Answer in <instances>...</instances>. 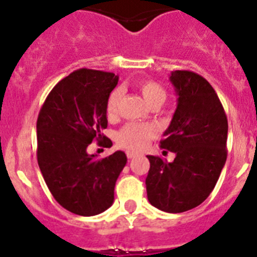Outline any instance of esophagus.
<instances>
[{
	"label": "esophagus",
	"instance_id": "esophagus-1",
	"mask_svg": "<svg viewBox=\"0 0 257 257\" xmlns=\"http://www.w3.org/2000/svg\"><path fill=\"white\" fill-rule=\"evenodd\" d=\"M126 156H127V158H128V160H133V158H135V157L138 156V153H134V152H127Z\"/></svg>",
	"mask_w": 257,
	"mask_h": 257
}]
</instances>
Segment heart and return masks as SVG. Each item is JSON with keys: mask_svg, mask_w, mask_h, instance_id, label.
Instances as JSON below:
<instances>
[{"mask_svg": "<svg viewBox=\"0 0 257 257\" xmlns=\"http://www.w3.org/2000/svg\"><path fill=\"white\" fill-rule=\"evenodd\" d=\"M145 101L151 106L161 105L166 100V88L156 79L145 78L140 79L136 83ZM121 100V91L113 90L109 94L105 104V113L108 118H114L118 113V105ZM154 136V128L144 123H127L117 133V143L122 148L130 151H142L149 144Z\"/></svg>", "mask_w": 257, "mask_h": 257, "instance_id": "1", "label": "heart"}]
</instances>
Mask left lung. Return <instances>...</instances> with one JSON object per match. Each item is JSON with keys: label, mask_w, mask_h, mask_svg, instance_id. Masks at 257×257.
Here are the masks:
<instances>
[{"label": "left lung", "mask_w": 257, "mask_h": 257, "mask_svg": "<svg viewBox=\"0 0 257 257\" xmlns=\"http://www.w3.org/2000/svg\"><path fill=\"white\" fill-rule=\"evenodd\" d=\"M170 81L179 96L178 108L161 148L176 157L167 162L148 156L145 184L151 205L179 213L201 205L216 185L228 154V119L207 79L190 70H175Z\"/></svg>", "instance_id": "left-lung-1"}]
</instances>
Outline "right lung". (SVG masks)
<instances>
[{
    "mask_svg": "<svg viewBox=\"0 0 257 257\" xmlns=\"http://www.w3.org/2000/svg\"><path fill=\"white\" fill-rule=\"evenodd\" d=\"M118 76L77 69L54 86L37 118V161L47 188L61 207L94 216L112 206L118 176L127 162L123 152L103 160L87 154L96 140L109 148L105 104Z\"/></svg>",
    "mask_w": 257,
    "mask_h": 257,
    "instance_id": "obj_1",
    "label": "right lung"
}]
</instances>
